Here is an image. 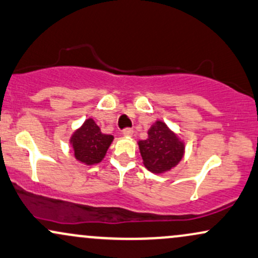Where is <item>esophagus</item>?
Instances as JSON below:
<instances>
[{
  "mask_svg": "<svg viewBox=\"0 0 258 258\" xmlns=\"http://www.w3.org/2000/svg\"><path fill=\"white\" fill-rule=\"evenodd\" d=\"M122 135L126 136V137H132V136H133V130L132 128H125L122 131Z\"/></svg>",
  "mask_w": 258,
  "mask_h": 258,
  "instance_id": "esophagus-1",
  "label": "esophagus"
}]
</instances>
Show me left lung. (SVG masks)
I'll return each mask as SVG.
<instances>
[{
	"label": "left lung",
	"mask_w": 258,
	"mask_h": 258,
	"mask_svg": "<svg viewBox=\"0 0 258 258\" xmlns=\"http://www.w3.org/2000/svg\"><path fill=\"white\" fill-rule=\"evenodd\" d=\"M143 164L150 172L164 173L178 165L184 155V142L158 120L148 131V138L138 142Z\"/></svg>",
	"instance_id": "8db88e82"
}]
</instances>
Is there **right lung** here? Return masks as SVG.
<instances>
[{"instance_id":"1","label":"right lung","mask_w":258,"mask_h":258,"mask_svg":"<svg viewBox=\"0 0 258 258\" xmlns=\"http://www.w3.org/2000/svg\"><path fill=\"white\" fill-rule=\"evenodd\" d=\"M114 136L105 135L93 119H87L70 137V144L76 160L85 165L99 164L104 159Z\"/></svg>"}]
</instances>
